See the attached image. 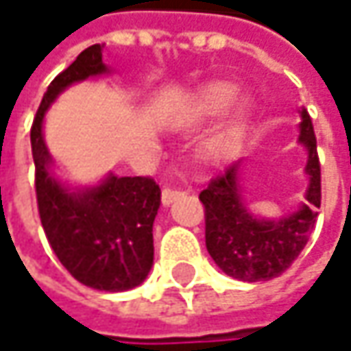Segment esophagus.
<instances>
[{
  "instance_id": "34e87169",
  "label": "esophagus",
  "mask_w": 351,
  "mask_h": 351,
  "mask_svg": "<svg viewBox=\"0 0 351 351\" xmlns=\"http://www.w3.org/2000/svg\"><path fill=\"white\" fill-rule=\"evenodd\" d=\"M178 196H182V193H180V191H176V189H162V196H160V198H162V204H165V206H169V204H173V202H175Z\"/></svg>"
}]
</instances>
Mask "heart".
Wrapping results in <instances>:
<instances>
[{
  "label": "heart",
  "mask_w": 351,
  "mask_h": 351,
  "mask_svg": "<svg viewBox=\"0 0 351 351\" xmlns=\"http://www.w3.org/2000/svg\"><path fill=\"white\" fill-rule=\"evenodd\" d=\"M226 109H228L226 119L208 145V153L215 158L226 155L234 147L250 113V101L246 97H238L237 85L226 81H210L198 87L184 101L182 107V121L186 123H202V121L217 119Z\"/></svg>",
  "instance_id": "heart-1"
}]
</instances>
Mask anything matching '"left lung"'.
<instances>
[{"mask_svg":"<svg viewBox=\"0 0 351 351\" xmlns=\"http://www.w3.org/2000/svg\"><path fill=\"white\" fill-rule=\"evenodd\" d=\"M298 143L306 149L308 178L304 202L280 217H260L248 206L242 184L244 158L234 160L215 178L200 200L206 210V250L218 268L242 282L280 276L304 250L319 208V162L312 119L302 107Z\"/></svg>","mask_w":351,"mask_h":351,"instance_id":"8db88e82","label":"left lung"}]
</instances>
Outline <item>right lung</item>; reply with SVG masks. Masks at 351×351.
I'll list each match as a JSON object with an SVG mask.
<instances>
[{"instance_id": "right-lung-1", "label": "right lung", "mask_w": 351, "mask_h": 351, "mask_svg": "<svg viewBox=\"0 0 351 351\" xmlns=\"http://www.w3.org/2000/svg\"><path fill=\"white\" fill-rule=\"evenodd\" d=\"M103 47L79 53L43 95L32 127L39 217L55 256L73 278L101 292H125L143 284L153 268V224L160 189L147 176L107 173L95 184H73L57 173L43 123L59 95L89 77L109 75Z\"/></svg>"}]
</instances>
